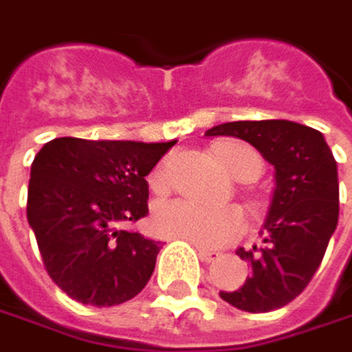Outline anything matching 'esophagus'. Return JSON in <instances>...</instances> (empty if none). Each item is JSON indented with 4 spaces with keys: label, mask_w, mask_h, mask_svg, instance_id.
<instances>
[{
    "label": "esophagus",
    "mask_w": 352,
    "mask_h": 352,
    "mask_svg": "<svg viewBox=\"0 0 352 352\" xmlns=\"http://www.w3.org/2000/svg\"><path fill=\"white\" fill-rule=\"evenodd\" d=\"M199 256H201V258H204L206 262H213V260H215V258H217L219 254H217L215 250H199Z\"/></svg>",
    "instance_id": "34e87169"
}]
</instances>
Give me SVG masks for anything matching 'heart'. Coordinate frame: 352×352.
Masks as SVG:
<instances>
[{
    "instance_id": "obj_1",
    "label": "heart",
    "mask_w": 352,
    "mask_h": 352,
    "mask_svg": "<svg viewBox=\"0 0 352 352\" xmlns=\"http://www.w3.org/2000/svg\"><path fill=\"white\" fill-rule=\"evenodd\" d=\"M217 163L240 181H252L262 173L264 161L256 148L240 141H219L211 146ZM151 185L155 191H165L169 177L163 167L151 175ZM245 219L240 208L223 206L208 208L201 204L177 199L161 204L153 213V228L165 236L197 245V248H221L234 241L243 232Z\"/></svg>"
}]
</instances>
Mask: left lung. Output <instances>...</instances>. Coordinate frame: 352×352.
Masks as SVG:
<instances>
[{
  "mask_svg": "<svg viewBox=\"0 0 352 352\" xmlns=\"http://www.w3.org/2000/svg\"><path fill=\"white\" fill-rule=\"evenodd\" d=\"M206 137H238L274 165V195L260 232L262 245L236 254L252 276L234 292H219L245 312H270L292 302L318 270L338 221V173L322 133L292 120H238Z\"/></svg>",
  "mask_w": 352,
  "mask_h": 352,
  "instance_id": "8db88e82",
  "label": "left lung"
}]
</instances>
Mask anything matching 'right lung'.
<instances>
[{"instance_id": "right-lung-1", "label": "right lung", "mask_w": 352, "mask_h": 352, "mask_svg": "<svg viewBox=\"0 0 352 352\" xmlns=\"http://www.w3.org/2000/svg\"><path fill=\"white\" fill-rule=\"evenodd\" d=\"M173 144L62 137L40 148L30 173L28 221L46 272L70 298L114 306L146 286L161 241L120 223L148 213L144 177Z\"/></svg>"}]
</instances>
